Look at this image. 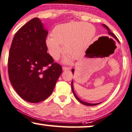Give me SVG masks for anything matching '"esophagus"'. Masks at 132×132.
I'll use <instances>...</instances> for the list:
<instances>
[{
  "label": "esophagus",
  "instance_id": "esophagus-1",
  "mask_svg": "<svg viewBox=\"0 0 132 132\" xmlns=\"http://www.w3.org/2000/svg\"><path fill=\"white\" fill-rule=\"evenodd\" d=\"M71 69V67L70 66H63V69L64 71V70H69V69Z\"/></svg>",
  "mask_w": 132,
  "mask_h": 132
}]
</instances>
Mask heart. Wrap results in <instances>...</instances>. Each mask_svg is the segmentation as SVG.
Segmentation results:
<instances>
[{
    "label": "heart",
    "instance_id": "obj_1",
    "mask_svg": "<svg viewBox=\"0 0 132 132\" xmlns=\"http://www.w3.org/2000/svg\"><path fill=\"white\" fill-rule=\"evenodd\" d=\"M95 34V29L86 22H71L54 27L53 36L46 39V44L51 56L58 59L64 51L67 52L66 60L69 61L77 55V57L85 51L90 44Z\"/></svg>",
    "mask_w": 132,
    "mask_h": 132
}]
</instances>
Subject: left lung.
<instances>
[{
  "label": "left lung",
  "mask_w": 132,
  "mask_h": 132,
  "mask_svg": "<svg viewBox=\"0 0 132 132\" xmlns=\"http://www.w3.org/2000/svg\"><path fill=\"white\" fill-rule=\"evenodd\" d=\"M103 26L104 27H105V28L106 29V30H107V31H108V34H109L110 36H111V37H113V38H115L116 40H117V41H119V40H118V39L117 38V36H116L115 34H113V32H111L110 31V30L109 29V28H108V27L107 26H106V25H105V24H103ZM74 71H75V69H72V73H74ZM71 88H72V91H73V94H74V95H75V98H76V99L78 100V101H79V102L81 103H82V104H83V105H86V106H95V105H98V104H100V103H86V102H85V101H81V100L80 99H79V98H78L77 97V96H76V94H75V92H74V90H73V81H72V82H71Z\"/></svg>",
  "instance_id": "8db88e82"
}]
</instances>
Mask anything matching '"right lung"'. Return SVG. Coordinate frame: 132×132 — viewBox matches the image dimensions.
<instances>
[{"label":"right lung","instance_id":"obj_1","mask_svg":"<svg viewBox=\"0 0 132 132\" xmlns=\"http://www.w3.org/2000/svg\"><path fill=\"white\" fill-rule=\"evenodd\" d=\"M47 31L35 17L19 29L8 58L9 80L24 100L39 103L51 95L62 67L47 53Z\"/></svg>","mask_w":132,"mask_h":132}]
</instances>
